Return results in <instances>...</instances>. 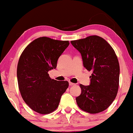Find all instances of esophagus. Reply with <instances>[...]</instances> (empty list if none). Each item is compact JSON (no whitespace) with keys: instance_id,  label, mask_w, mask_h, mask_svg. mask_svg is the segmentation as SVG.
<instances>
[{"instance_id":"34e87169","label":"esophagus","mask_w":133,"mask_h":133,"mask_svg":"<svg viewBox=\"0 0 133 133\" xmlns=\"http://www.w3.org/2000/svg\"><path fill=\"white\" fill-rule=\"evenodd\" d=\"M75 85V84L74 83H72V82H69V86H74Z\"/></svg>"}]
</instances>
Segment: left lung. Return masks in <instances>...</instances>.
<instances>
[{
    "label": "left lung",
    "instance_id": "left-lung-1",
    "mask_svg": "<svg viewBox=\"0 0 133 133\" xmlns=\"http://www.w3.org/2000/svg\"><path fill=\"white\" fill-rule=\"evenodd\" d=\"M71 42L81 54L84 68L92 72L89 86L79 85L81 93L76 98L77 106L91 114L104 111L114 101L118 91L119 64L115 51L97 36Z\"/></svg>",
    "mask_w": 133,
    "mask_h": 133
}]
</instances>
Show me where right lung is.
Returning a JSON list of instances; mask_svg holds the SVG:
<instances>
[{
    "instance_id": "add662e5",
    "label": "right lung",
    "mask_w": 133,
    "mask_h": 133,
    "mask_svg": "<svg viewBox=\"0 0 133 133\" xmlns=\"http://www.w3.org/2000/svg\"><path fill=\"white\" fill-rule=\"evenodd\" d=\"M69 45V41L39 37L20 56L17 69L20 92L25 103L37 113L47 114L56 110L68 89L67 81L51 79L48 71L56 68L58 59Z\"/></svg>"
}]
</instances>
